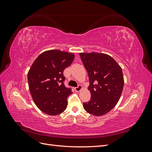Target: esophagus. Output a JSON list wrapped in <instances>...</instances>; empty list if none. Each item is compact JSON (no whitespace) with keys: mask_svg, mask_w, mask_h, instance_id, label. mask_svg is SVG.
<instances>
[{"mask_svg":"<svg viewBox=\"0 0 152 152\" xmlns=\"http://www.w3.org/2000/svg\"><path fill=\"white\" fill-rule=\"evenodd\" d=\"M82 89V86L81 85H79L77 87H75V91L76 92H79Z\"/></svg>","mask_w":152,"mask_h":152,"instance_id":"34e87169","label":"esophagus"}]
</instances>
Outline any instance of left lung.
<instances>
[{
  "instance_id": "left-lung-1",
  "label": "left lung",
  "mask_w": 152,
  "mask_h": 152,
  "mask_svg": "<svg viewBox=\"0 0 152 152\" xmlns=\"http://www.w3.org/2000/svg\"><path fill=\"white\" fill-rule=\"evenodd\" d=\"M82 61L89 75L91 100L84 103L86 111L94 116L109 112L117 104L124 80L122 68L115 59L104 53H81Z\"/></svg>"
}]
</instances>
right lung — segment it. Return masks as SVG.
Returning a JSON list of instances; mask_svg holds the SVG:
<instances>
[{
	"label": "right lung",
	"mask_w": 152,
	"mask_h": 152,
	"mask_svg": "<svg viewBox=\"0 0 152 152\" xmlns=\"http://www.w3.org/2000/svg\"><path fill=\"white\" fill-rule=\"evenodd\" d=\"M74 58L72 53L49 50L32 64L28 73V87L35 104L42 112L55 116L66 110L67 97L72 92L64 85L63 72Z\"/></svg>",
	"instance_id": "1"
}]
</instances>
